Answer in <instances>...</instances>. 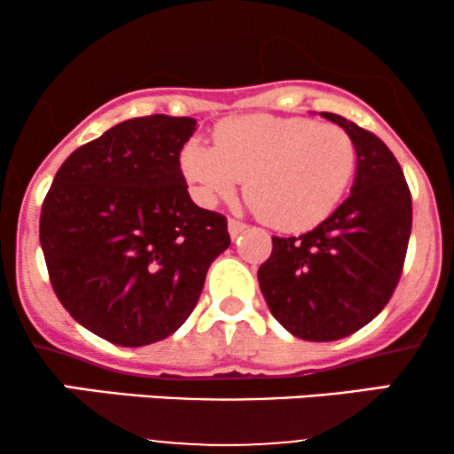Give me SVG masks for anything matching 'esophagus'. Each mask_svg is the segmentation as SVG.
<instances>
[{"label":"esophagus","mask_w":454,"mask_h":454,"mask_svg":"<svg viewBox=\"0 0 454 454\" xmlns=\"http://www.w3.org/2000/svg\"><path fill=\"white\" fill-rule=\"evenodd\" d=\"M245 228H247V226H245L243 222L232 220V217H231V220H228V232H231V237H232V239H234V237H239V234H241V232L245 231Z\"/></svg>","instance_id":"34e87169"}]
</instances>
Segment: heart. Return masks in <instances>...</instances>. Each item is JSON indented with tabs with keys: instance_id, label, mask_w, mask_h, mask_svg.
<instances>
[{
	"instance_id": "heart-1",
	"label": "heart",
	"mask_w": 454,
	"mask_h": 454,
	"mask_svg": "<svg viewBox=\"0 0 454 454\" xmlns=\"http://www.w3.org/2000/svg\"><path fill=\"white\" fill-rule=\"evenodd\" d=\"M213 143L192 138L181 149V170L198 200L215 205L245 179L249 205L281 232L325 222L356 173L350 134L314 119L243 114L222 121Z\"/></svg>"
}]
</instances>
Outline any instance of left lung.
<instances>
[{"instance_id":"left-lung-1","label":"left lung","mask_w":454,"mask_h":454,"mask_svg":"<svg viewBox=\"0 0 454 454\" xmlns=\"http://www.w3.org/2000/svg\"><path fill=\"white\" fill-rule=\"evenodd\" d=\"M356 145L350 196L314 231L273 237L258 269L270 314L305 341H335L376 317L397 288L411 232V194L387 145L335 113H322Z\"/></svg>"}]
</instances>
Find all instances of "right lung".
Instances as JSON below:
<instances>
[{
	"label": "right lung",
	"instance_id": "obj_1",
	"mask_svg": "<svg viewBox=\"0 0 454 454\" xmlns=\"http://www.w3.org/2000/svg\"><path fill=\"white\" fill-rule=\"evenodd\" d=\"M196 119H128L78 147L40 213L57 299L117 346L166 340L190 317L207 270L231 245L226 217L200 209L179 155Z\"/></svg>",
	"mask_w": 454,
	"mask_h": 454
}]
</instances>
